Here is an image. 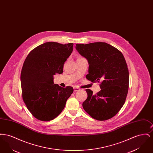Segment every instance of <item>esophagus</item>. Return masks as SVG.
Returning a JSON list of instances; mask_svg holds the SVG:
<instances>
[{"instance_id":"1","label":"esophagus","mask_w":153,"mask_h":153,"mask_svg":"<svg viewBox=\"0 0 153 153\" xmlns=\"http://www.w3.org/2000/svg\"><path fill=\"white\" fill-rule=\"evenodd\" d=\"M73 89H74V92H77V91H78L80 89H79V88L74 87L73 88Z\"/></svg>"}]
</instances>
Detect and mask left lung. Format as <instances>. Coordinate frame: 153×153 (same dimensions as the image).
<instances>
[{
    "label": "left lung",
    "mask_w": 153,
    "mask_h": 153,
    "mask_svg": "<svg viewBox=\"0 0 153 153\" xmlns=\"http://www.w3.org/2000/svg\"><path fill=\"white\" fill-rule=\"evenodd\" d=\"M76 49L89 64L88 80L100 82L101 90L94 94L87 89L84 109L94 119L106 120L116 115L125 102L129 72L122 52L105 42L76 44Z\"/></svg>",
    "instance_id": "8db88e82"
}]
</instances>
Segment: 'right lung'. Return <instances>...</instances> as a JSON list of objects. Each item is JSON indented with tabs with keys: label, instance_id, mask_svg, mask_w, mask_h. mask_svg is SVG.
I'll list each match as a JSON object with an SVG mask.
<instances>
[{
	"label": "right lung",
	"instance_id": "add662e5",
	"mask_svg": "<svg viewBox=\"0 0 153 153\" xmlns=\"http://www.w3.org/2000/svg\"><path fill=\"white\" fill-rule=\"evenodd\" d=\"M73 43L49 42L38 46L25 59L21 73L23 100L37 119L47 122L58 116L73 92L72 87L54 84L53 76L63 72Z\"/></svg>",
	"mask_w": 153,
	"mask_h": 153
}]
</instances>
